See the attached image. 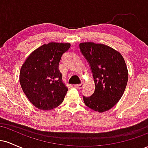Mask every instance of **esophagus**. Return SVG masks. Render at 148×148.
Returning <instances> with one entry per match:
<instances>
[{
  "mask_svg": "<svg viewBox=\"0 0 148 148\" xmlns=\"http://www.w3.org/2000/svg\"><path fill=\"white\" fill-rule=\"evenodd\" d=\"M74 87H75L76 88H78V89H81V88H82L83 87H84V84H76L74 85Z\"/></svg>",
  "mask_w": 148,
  "mask_h": 148,
  "instance_id": "34e87169",
  "label": "esophagus"
}]
</instances>
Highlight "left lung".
I'll use <instances>...</instances> for the list:
<instances>
[{
    "label": "left lung",
    "mask_w": 148,
    "mask_h": 148,
    "mask_svg": "<svg viewBox=\"0 0 148 148\" xmlns=\"http://www.w3.org/2000/svg\"><path fill=\"white\" fill-rule=\"evenodd\" d=\"M79 48L95 85L91 96L83 97L85 104L99 113L108 111L118 102L126 88L128 71L125 60L120 53L102 44L84 42Z\"/></svg>",
    "instance_id": "left-lung-1"
}]
</instances>
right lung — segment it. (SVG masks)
Returning <instances> with one entry per match:
<instances>
[{"label":"right lung","mask_w":148,"mask_h":148,"mask_svg":"<svg viewBox=\"0 0 148 148\" xmlns=\"http://www.w3.org/2000/svg\"><path fill=\"white\" fill-rule=\"evenodd\" d=\"M69 43L51 42L37 49L28 57L20 71L19 81L25 96L36 108L53 109L63 101L67 88L58 69Z\"/></svg>","instance_id":"1"}]
</instances>
